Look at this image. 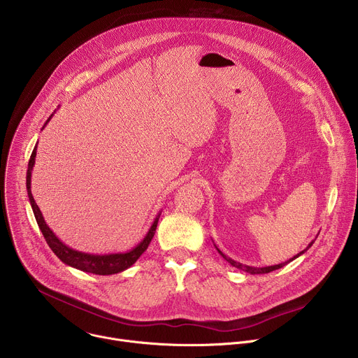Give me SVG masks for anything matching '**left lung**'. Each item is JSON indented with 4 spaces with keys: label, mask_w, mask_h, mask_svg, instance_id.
Returning a JSON list of instances; mask_svg holds the SVG:
<instances>
[{
    "label": "left lung",
    "mask_w": 358,
    "mask_h": 358,
    "mask_svg": "<svg viewBox=\"0 0 358 358\" xmlns=\"http://www.w3.org/2000/svg\"><path fill=\"white\" fill-rule=\"evenodd\" d=\"M313 242L315 241H312L309 245H308V248L306 249H303L300 253H297L296 257H293L292 259H289V261H286V262H283V264H279V265H273V266H264V268H255V266H248V265H242L241 262H236V261H234V259H231L229 257H227V255H224L218 248H217V245H215V248H217V250L220 252V255L221 257L228 262V264H231L232 266H235V268H238V269H241V271H243V272H246V273H250V275H261V273H269V272H273V271H276V269H280V268H283L285 265H287L289 262H292L293 259H296V258H299L301 253H304L306 250H308L312 245H313Z\"/></svg>",
    "instance_id": "1"
}]
</instances>
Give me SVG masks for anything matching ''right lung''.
<instances>
[{
  "label": "right lung",
  "mask_w": 358,
  "mask_h": 358,
  "mask_svg": "<svg viewBox=\"0 0 358 358\" xmlns=\"http://www.w3.org/2000/svg\"><path fill=\"white\" fill-rule=\"evenodd\" d=\"M54 113L49 116V119L46 120V123L43 124V127L48 124V122L52 119ZM42 127V129H43ZM35 157H36V145L34 147V151L31 155L29 163H28V170H27V191H28V198H29V203L32 207L35 220L38 222V227L46 241V243L49 245V248L52 249V252L57 255V257L65 264L69 265L75 269L87 272V273H93V275H115L119 272H123L126 269H129L140 257L141 253L148 248L152 236L156 234V228L159 224V218L162 215V213L157 214V217L152 221L148 232L145 234V236L143 238V241L134 246L131 250L127 252H117V253H103V255H97V253H86V252H79L76 249L69 248L68 245H65L54 232L50 229L43 217L41 210L38 208L36 202L32 196L31 192V174H32V169L35 166Z\"/></svg>",
  "instance_id": "add662e5"
}]
</instances>
